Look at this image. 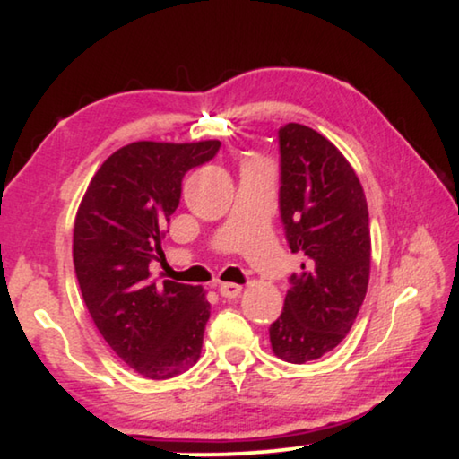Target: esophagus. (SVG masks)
Wrapping results in <instances>:
<instances>
[{"label":"esophagus","mask_w":459,"mask_h":459,"mask_svg":"<svg viewBox=\"0 0 459 459\" xmlns=\"http://www.w3.org/2000/svg\"><path fill=\"white\" fill-rule=\"evenodd\" d=\"M242 292V286L240 284H234V281H225V284L219 286V294H221L223 299H238Z\"/></svg>","instance_id":"1"}]
</instances>
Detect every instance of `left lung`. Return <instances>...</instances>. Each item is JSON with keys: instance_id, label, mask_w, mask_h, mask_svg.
<instances>
[{"instance_id": "8db88e82", "label": "left lung", "mask_w": 459, "mask_h": 459, "mask_svg": "<svg viewBox=\"0 0 459 459\" xmlns=\"http://www.w3.org/2000/svg\"><path fill=\"white\" fill-rule=\"evenodd\" d=\"M280 137V215L292 253L284 311L269 325L273 353L288 363L319 359L342 342L366 299L369 215L353 167L316 129L288 123Z\"/></svg>"}]
</instances>
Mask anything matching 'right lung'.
I'll use <instances>...</instances> for the list:
<instances>
[{
  "mask_svg": "<svg viewBox=\"0 0 459 459\" xmlns=\"http://www.w3.org/2000/svg\"><path fill=\"white\" fill-rule=\"evenodd\" d=\"M221 142H134L102 162L81 200L73 261L85 307L110 349L150 380L198 361L211 305L200 286L150 280L181 179Z\"/></svg>",
  "mask_w": 459,
  "mask_h": 459,
  "instance_id": "add662e5",
  "label": "right lung"
}]
</instances>
